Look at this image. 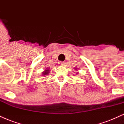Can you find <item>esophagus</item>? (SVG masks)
I'll return each mask as SVG.
<instances>
[{
  "mask_svg": "<svg viewBox=\"0 0 124 124\" xmlns=\"http://www.w3.org/2000/svg\"><path fill=\"white\" fill-rule=\"evenodd\" d=\"M59 65H61V66H64V65H65V62H59Z\"/></svg>",
  "mask_w": 124,
  "mask_h": 124,
  "instance_id": "34e87169",
  "label": "esophagus"
}]
</instances>
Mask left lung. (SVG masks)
I'll return each mask as SVG.
<instances>
[{
	"label": "left lung",
	"instance_id": "obj_1",
	"mask_svg": "<svg viewBox=\"0 0 124 124\" xmlns=\"http://www.w3.org/2000/svg\"><path fill=\"white\" fill-rule=\"evenodd\" d=\"M74 69H75L76 70H77V68H74ZM77 71H78V70H77Z\"/></svg>",
	"mask_w": 124,
	"mask_h": 124
}]
</instances>
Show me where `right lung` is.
I'll return each mask as SVG.
<instances>
[{"instance_id": "add662e5", "label": "right lung", "mask_w": 124, "mask_h": 124, "mask_svg": "<svg viewBox=\"0 0 124 124\" xmlns=\"http://www.w3.org/2000/svg\"><path fill=\"white\" fill-rule=\"evenodd\" d=\"M49 73V69H46L45 70L42 72V76H45V75H47Z\"/></svg>"}]
</instances>
